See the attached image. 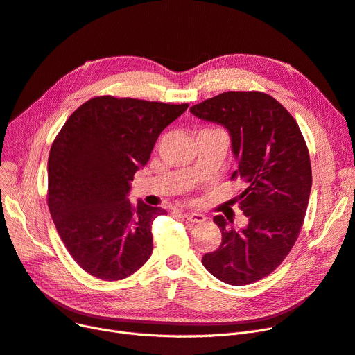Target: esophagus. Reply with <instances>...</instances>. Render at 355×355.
<instances>
[{
  "instance_id": "34e87169",
  "label": "esophagus",
  "mask_w": 355,
  "mask_h": 355,
  "mask_svg": "<svg viewBox=\"0 0 355 355\" xmlns=\"http://www.w3.org/2000/svg\"><path fill=\"white\" fill-rule=\"evenodd\" d=\"M182 216H184V219L187 222H191V224H200V222L206 220V216L202 215V214H193L191 212V214H184Z\"/></svg>"
}]
</instances>
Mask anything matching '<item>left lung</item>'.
Here are the masks:
<instances>
[{
	"instance_id": "obj_1",
	"label": "left lung",
	"mask_w": 355,
	"mask_h": 355,
	"mask_svg": "<svg viewBox=\"0 0 355 355\" xmlns=\"http://www.w3.org/2000/svg\"><path fill=\"white\" fill-rule=\"evenodd\" d=\"M190 111L230 131L239 161L231 180L244 181L239 205L248 218V225L235 231L216 215L222 243L202 263L225 284L256 282L282 263L303 227L311 190L306 140L294 116L263 92H224Z\"/></svg>"
}]
</instances>
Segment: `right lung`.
Here are the masks:
<instances>
[{"mask_svg": "<svg viewBox=\"0 0 355 355\" xmlns=\"http://www.w3.org/2000/svg\"><path fill=\"white\" fill-rule=\"evenodd\" d=\"M189 103L95 96L78 107L52 141L46 202L58 235L92 277L120 281L152 254V224L162 207L127 200L162 130Z\"/></svg>", "mask_w": 355, "mask_h": 355, "instance_id": "obj_1", "label": "right lung"}]
</instances>
